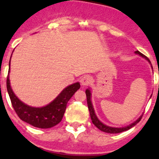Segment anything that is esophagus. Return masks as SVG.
Instances as JSON below:
<instances>
[{
    "label": "esophagus",
    "instance_id": "1",
    "mask_svg": "<svg viewBox=\"0 0 159 159\" xmlns=\"http://www.w3.org/2000/svg\"><path fill=\"white\" fill-rule=\"evenodd\" d=\"M92 77L90 75H84L80 79V83L82 86H88L92 82Z\"/></svg>",
    "mask_w": 159,
    "mask_h": 159
}]
</instances>
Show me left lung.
Segmentation results:
<instances>
[{
  "mask_svg": "<svg viewBox=\"0 0 159 159\" xmlns=\"http://www.w3.org/2000/svg\"><path fill=\"white\" fill-rule=\"evenodd\" d=\"M136 54H139V56L143 57V58H145L146 60H148V62L151 64V61L147 58L146 56H144L143 54H142L139 51H135ZM152 67V66H151ZM91 91L89 89H87L86 90V96H87V102H88V109H89V112H90V116H91V119H92V121L93 123V124L95 125V127H97L98 129H99L100 130L103 132H106V133H110V134H117V133H120V132H123L125 131V130H127L129 129H130L131 127H133L134 126H135L141 120L142 117L143 116H140L139 119L136 120L135 122H134L133 123H131L130 125L127 126V127H120V128H118V127H108L107 125L103 124L102 123H101L100 121L99 120V119L97 118L96 115L95 113V111H94V108L93 106H92V100H91Z\"/></svg>",
  "mask_w": 159,
  "mask_h": 159,
  "instance_id": "left-lung-1",
  "label": "left lung"
}]
</instances>
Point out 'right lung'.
Returning <instances> with one entry per match:
<instances>
[{"label":"right lung","mask_w":159,"mask_h":159,"mask_svg":"<svg viewBox=\"0 0 159 159\" xmlns=\"http://www.w3.org/2000/svg\"><path fill=\"white\" fill-rule=\"evenodd\" d=\"M6 84L12 107L20 119L33 127L43 129L51 128L62 120L67 102L80 88V83H75L64 88L61 93L47 106L43 107H32L24 103L15 95L11 88L8 75L7 76Z\"/></svg>","instance_id":"1"}]
</instances>
